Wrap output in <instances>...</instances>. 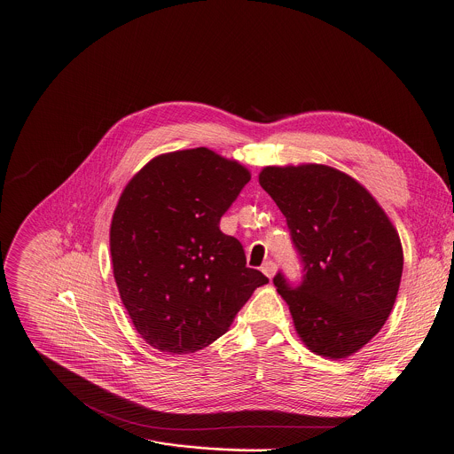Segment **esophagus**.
Listing matches in <instances>:
<instances>
[{
	"label": "esophagus",
	"mask_w": 454,
	"mask_h": 454,
	"mask_svg": "<svg viewBox=\"0 0 454 454\" xmlns=\"http://www.w3.org/2000/svg\"><path fill=\"white\" fill-rule=\"evenodd\" d=\"M276 263L272 262V260H267V262H263V265H262V270H263V274L267 276V278H272L274 276V272H276Z\"/></svg>",
	"instance_id": "34e87169"
}]
</instances>
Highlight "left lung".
Wrapping results in <instances>:
<instances>
[{"instance_id": "left-lung-1", "label": "left lung", "mask_w": 454, "mask_h": 454, "mask_svg": "<svg viewBox=\"0 0 454 454\" xmlns=\"http://www.w3.org/2000/svg\"><path fill=\"white\" fill-rule=\"evenodd\" d=\"M258 180L303 265L297 285L281 270L272 278L301 340L321 356L356 353L395 303L403 274L395 228L358 182L333 168H265Z\"/></svg>"}]
</instances>
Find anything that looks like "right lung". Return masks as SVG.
Here are the masks:
<instances>
[{"mask_svg":"<svg viewBox=\"0 0 454 454\" xmlns=\"http://www.w3.org/2000/svg\"><path fill=\"white\" fill-rule=\"evenodd\" d=\"M249 180L240 164L196 147L153 159L122 191L110 226L114 278L149 346L171 355L207 348L269 281L219 228Z\"/></svg>","mask_w":454,"mask_h":454,"instance_id":"1","label":"right lung"}]
</instances>
